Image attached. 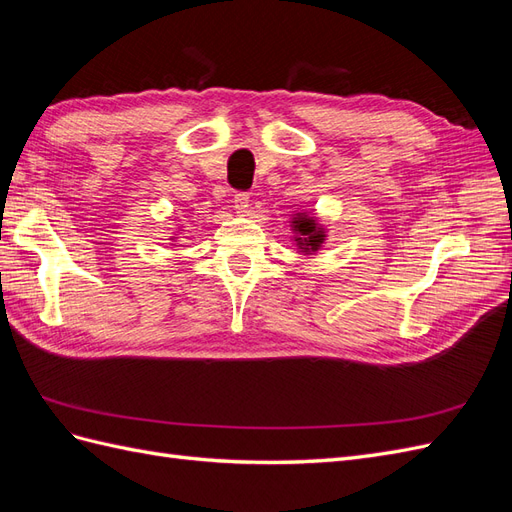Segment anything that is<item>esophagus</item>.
<instances>
[{
  "mask_svg": "<svg viewBox=\"0 0 512 512\" xmlns=\"http://www.w3.org/2000/svg\"><path fill=\"white\" fill-rule=\"evenodd\" d=\"M235 209L237 213H247V209H250V194L247 192H237L235 194Z\"/></svg>",
  "mask_w": 512,
  "mask_h": 512,
  "instance_id": "esophagus-1",
  "label": "esophagus"
}]
</instances>
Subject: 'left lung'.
Masks as SVG:
<instances>
[{
    "mask_svg": "<svg viewBox=\"0 0 512 512\" xmlns=\"http://www.w3.org/2000/svg\"><path fill=\"white\" fill-rule=\"evenodd\" d=\"M292 228L294 232H297V237H294V241H297L299 250L309 254V252H318L320 245L324 243V228H320L316 224L314 218H309V215L305 213H297V218H292Z\"/></svg>",
    "mask_w": 512,
    "mask_h": 512,
    "instance_id": "left-lung-1",
    "label": "left lung"
}]
</instances>
